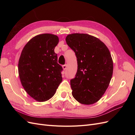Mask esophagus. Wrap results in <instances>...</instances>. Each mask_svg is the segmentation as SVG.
Segmentation results:
<instances>
[{"label": "esophagus", "mask_w": 135, "mask_h": 135, "mask_svg": "<svg viewBox=\"0 0 135 135\" xmlns=\"http://www.w3.org/2000/svg\"><path fill=\"white\" fill-rule=\"evenodd\" d=\"M62 68H63V69L64 70H66V69H67V65L66 64H65V65H64L63 66H62Z\"/></svg>", "instance_id": "34e87169"}]
</instances>
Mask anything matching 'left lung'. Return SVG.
I'll list each match as a JSON object with an SVG mask.
<instances>
[{"mask_svg": "<svg viewBox=\"0 0 135 135\" xmlns=\"http://www.w3.org/2000/svg\"><path fill=\"white\" fill-rule=\"evenodd\" d=\"M66 42L77 59V72L70 80L73 96L80 104L95 103L107 89L113 75L109 49L99 39L87 34H69Z\"/></svg>", "mask_w": 135, "mask_h": 135, "instance_id": "1", "label": "left lung"}]
</instances>
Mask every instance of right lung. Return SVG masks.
<instances>
[{"label": "right lung", "instance_id": "obj_1", "mask_svg": "<svg viewBox=\"0 0 135 135\" xmlns=\"http://www.w3.org/2000/svg\"><path fill=\"white\" fill-rule=\"evenodd\" d=\"M59 39L51 34L38 35L23 47L18 61V74L26 92L39 102L55 95L62 80V68L54 51Z\"/></svg>", "mask_w": 135, "mask_h": 135}]
</instances>
